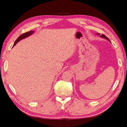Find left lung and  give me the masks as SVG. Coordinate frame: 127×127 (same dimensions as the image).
<instances>
[{
	"label": "left lung",
	"mask_w": 127,
	"mask_h": 127,
	"mask_svg": "<svg viewBox=\"0 0 127 127\" xmlns=\"http://www.w3.org/2000/svg\"><path fill=\"white\" fill-rule=\"evenodd\" d=\"M96 34H97V35H98V36H100V37H102V38H105V39H107V40L108 41H110V42H111V41L109 40V39L107 38V37L105 35H104V34H102L101 35H100V33H96Z\"/></svg>",
	"instance_id": "1"
}]
</instances>
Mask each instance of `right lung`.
I'll return each instance as SVG.
<instances>
[{"label":"right lung","mask_w":127,"mask_h":127,"mask_svg":"<svg viewBox=\"0 0 127 127\" xmlns=\"http://www.w3.org/2000/svg\"><path fill=\"white\" fill-rule=\"evenodd\" d=\"M34 31H29V32H26V33H23V34H21V35L20 36L18 37V38H17V39L15 41V43H14V45H13V47H14V46L16 45L17 42H19L21 40V39L25 38H26V37H29V36H30V35H31V34H33V33H34Z\"/></svg>","instance_id":"obj_1"}]
</instances>
